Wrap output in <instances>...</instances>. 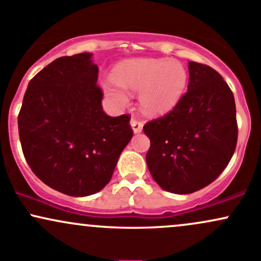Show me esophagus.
<instances>
[{"instance_id":"34e87169","label":"esophagus","mask_w":261,"mask_h":261,"mask_svg":"<svg viewBox=\"0 0 261 261\" xmlns=\"http://www.w3.org/2000/svg\"><path fill=\"white\" fill-rule=\"evenodd\" d=\"M130 125H131V127H133V131L135 134L141 133L142 127H144V124H142V121H140V120L135 119V117H133V119H131Z\"/></svg>"}]
</instances>
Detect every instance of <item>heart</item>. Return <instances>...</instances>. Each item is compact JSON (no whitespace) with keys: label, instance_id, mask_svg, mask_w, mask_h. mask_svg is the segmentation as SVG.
<instances>
[{"label":"heart","instance_id":"obj_1","mask_svg":"<svg viewBox=\"0 0 261 261\" xmlns=\"http://www.w3.org/2000/svg\"><path fill=\"white\" fill-rule=\"evenodd\" d=\"M114 79L102 83L105 95L117 107H126L129 93L139 94L141 110L148 116H163L172 111L187 88L188 73L174 59L135 58L116 65Z\"/></svg>","mask_w":261,"mask_h":261}]
</instances>
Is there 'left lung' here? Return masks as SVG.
Masks as SVG:
<instances>
[{
    "instance_id": "8db88e82",
    "label": "left lung",
    "mask_w": 261,
    "mask_h": 261,
    "mask_svg": "<svg viewBox=\"0 0 261 261\" xmlns=\"http://www.w3.org/2000/svg\"><path fill=\"white\" fill-rule=\"evenodd\" d=\"M187 93L171 113L144 126L151 141L146 162L162 190L188 194L212 183L227 167L238 140L236 101L222 75L188 63Z\"/></svg>"
}]
</instances>
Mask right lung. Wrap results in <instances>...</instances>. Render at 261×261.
I'll list each match as a JSON object with an SVG mask.
<instances>
[{
	"mask_svg": "<svg viewBox=\"0 0 261 261\" xmlns=\"http://www.w3.org/2000/svg\"><path fill=\"white\" fill-rule=\"evenodd\" d=\"M91 53L61 57L28 84L18 115L25 161L43 183L71 197L101 191L134 133L130 116L102 111Z\"/></svg>",
	"mask_w": 261,
	"mask_h": 261,
	"instance_id": "add662e5",
	"label": "right lung"
}]
</instances>
